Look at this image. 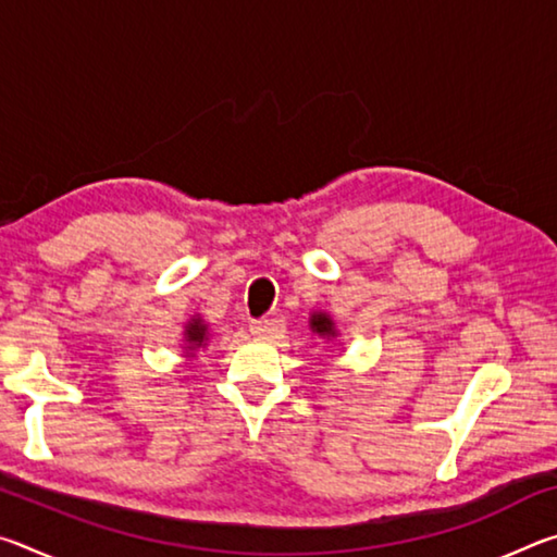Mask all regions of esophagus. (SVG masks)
Returning a JSON list of instances; mask_svg holds the SVG:
<instances>
[{
  "label": "esophagus",
  "instance_id": "1",
  "mask_svg": "<svg viewBox=\"0 0 557 557\" xmlns=\"http://www.w3.org/2000/svg\"><path fill=\"white\" fill-rule=\"evenodd\" d=\"M250 334L256 338H268L272 334V324L270 319H258V322L250 324Z\"/></svg>",
  "mask_w": 557,
  "mask_h": 557
}]
</instances>
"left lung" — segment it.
<instances>
[{"label":"left lung","instance_id":"8db88e82","mask_svg":"<svg viewBox=\"0 0 557 557\" xmlns=\"http://www.w3.org/2000/svg\"><path fill=\"white\" fill-rule=\"evenodd\" d=\"M309 329H312L314 336L324 338V342H334V338H338L336 322L329 312H312V314H309Z\"/></svg>","mask_w":557,"mask_h":557}]
</instances>
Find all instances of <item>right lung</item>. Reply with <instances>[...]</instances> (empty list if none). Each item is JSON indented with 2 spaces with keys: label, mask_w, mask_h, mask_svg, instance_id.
<instances>
[{
  "label": "right lung",
  "mask_w": 557,
  "mask_h": 557,
  "mask_svg": "<svg viewBox=\"0 0 557 557\" xmlns=\"http://www.w3.org/2000/svg\"><path fill=\"white\" fill-rule=\"evenodd\" d=\"M209 338H211V329L203 322L201 314H194L188 319L184 324V338H182V351L186 361H191L201 348L209 346Z\"/></svg>",
  "instance_id": "1"
}]
</instances>
